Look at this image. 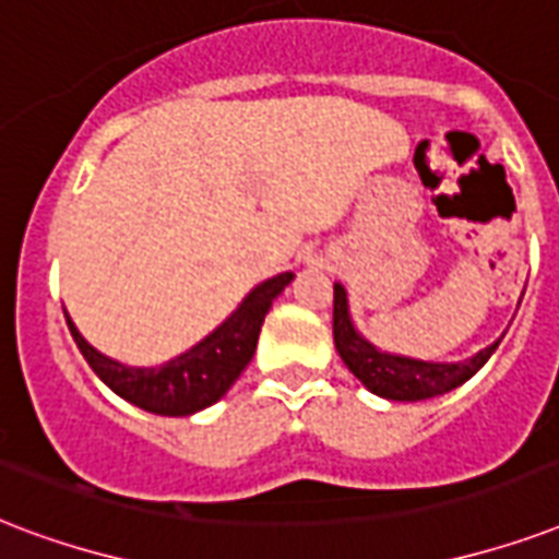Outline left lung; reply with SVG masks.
I'll return each mask as SVG.
<instances>
[{
	"label": "left lung",
	"instance_id": "obj_1",
	"mask_svg": "<svg viewBox=\"0 0 559 559\" xmlns=\"http://www.w3.org/2000/svg\"><path fill=\"white\" fill-rule=\"evenodd\" d=\"M501 340L457 364H433V360H413V357L390 355L372 346L352 322L348 296L343 284H334V346L348 366V372L364 383L366 390L390 402H425L433 395L451 393L454 386L466 383L480 366L487 364Z\"/></svg>",
	"mask_w": 559,
	"mask_h": 559
}]
</instances>
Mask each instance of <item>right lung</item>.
<instances>
[{
	"mask_svg": "<svg viewBox=\"0 0 559 559\" xmlns=\"http://www.w3.org/2000/svg\"><path fill=\"white\" fill-rule=\"evenodd\" d=\"M289 281H293V272H281L275 278L258 284L213 334L204 336L193 348H187L185 355L166 360L164 366H152V369L110 360L79 334L70 317H67V325L84 360L119 399L157 416H190L216 404L231 390L258 348L261 325L272 301L284 293Z\"/></svg>",
	"mask_w": 559,
	"mask_h": 559,
	"instance_id": "obj_1",
	"label": "right lung"
}]
</instances>
